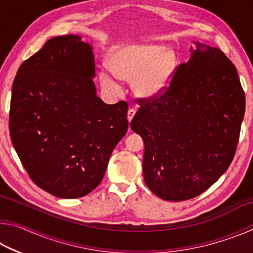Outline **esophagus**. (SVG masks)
<instances>
[{"label": "esophagus", "instance_id": "1", "mask_svg": "<svg viewBox=\"0 0 253 253\" xmlns=\"http://www.w3.org/2000/svg\"><path fill=\"white\" fill-rule=\"evenodd\" d=\"M135 114H136V110H135L134 108H129V109H128V111H127V118H128V122H130V121H131L132 117L135 116Z\"/></svg>", "mask_w": 253, "mask_h": 253}]
</instances>
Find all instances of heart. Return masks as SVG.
<instances>
[{
    "label": "heart",
    "mask_w": 253,
    "mask_h": 253,
    "mask_svg": "<svg viewBox=\"0 0 253 253\" xmlns=\"http://www.w3.org/2000/svg\"><path fill=\"white\" fill-rule=\"evenodd\" d=\"M107 63L119 80L130 81L134 95L142 99H155L168 90L177 67V57L170 48L157 44H123L114 46ZM101 88L117 95L121 87L108 71L99 72Z\"/></svg>",
    "instance_id": "b5f03b06"
}]
</instances>
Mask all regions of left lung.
I'll return each instance as SVG.
<instances>
[{"instance_id": "1", "label": "left lung", "mask_w": 253, "mask_h": 253, "mask_svg": "<svg viewBox=\"0 0 253 253\" xmlns=\"http://www.w3.org/2000/svg\"><path fill=\"white\" fill-rule=\"evenodd\" d=\"M130 128L145 145L144 179L165 201L193 199L232 162L246 110L237 68L220 49L196 43L155 99L138 98Z\"/></svg>"}]
</instances>
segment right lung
<instances>
[{
	"label": "right lung",
	"instance_id": "right-lung-1",
	"mask_svg": "<svg viewBox=\"0 0 253 253\" xmlns=\"http://www.w3.org/2000/svg\"><path fill=\"white\" fill-rule=\"evenodd\" d=\"M95 72L91 45L68 34L46 41L13 81L12 144L32 181L57 198L95 190L128 129L127 102L97 97Z\"/></svg>",
	"mask_w": 253,
	"mask_h": 253
}]
</instances>
